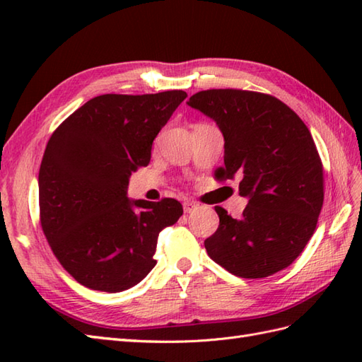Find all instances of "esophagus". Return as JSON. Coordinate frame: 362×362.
I'll use <instances>...</instances> for the list:
<instances>
[{"label": "esophagus", "instance_id": "obj_1", "mask_svg": "<svg viewBox=\"0 0 362 362\" xmlns=\"http://www.w3.org/2000/svg\"><path fill=\"white\" fill-rule=\"evenodd\" d=\"M196 209H197V205L194 202H191V201L183 202V211H185V213H191V211L196 210Z\"/></svg>", "mask_w": 362, "mask_h": 362}]
</instances>
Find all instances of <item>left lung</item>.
<instances>
[{"instance_id":"obj_1","label":"left lung","mask_w":362,"mask_h":362,"mask_svg":"<svg viewBox=\"0 0 362 362\" xmlns=\"http://www.w3.org/2000/svg\"><path fill=\"white\" fill-rule=\"evenodd\" d=\"M224 136L219 179L240 177L247 206L240 219L214 206L219 227L209 257L230 274L263 279L288 267L308 244L324 204V169L305 122L271 95L205 90L187 103Z\"/></svg>"}]
</instances>
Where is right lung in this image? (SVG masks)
<instances>
[{"mask_svg":"<svg viewBox=\"0 0 362 362\" xmlns=\"http://www.w3.org/2000/svg\"><path fill=\"white\" fill-rule=\"evenodd\" d=\"M185 98L182 90L96 96L46 144L38 173L42 228L60 264L83 286L126 291L157 264L158 233L182 216V204L135 201L127 187Z\"/></svg>","mask_w":362,"mask_h":362,"instance_id":"add662e5","label":"right lung"}]
</instances>
